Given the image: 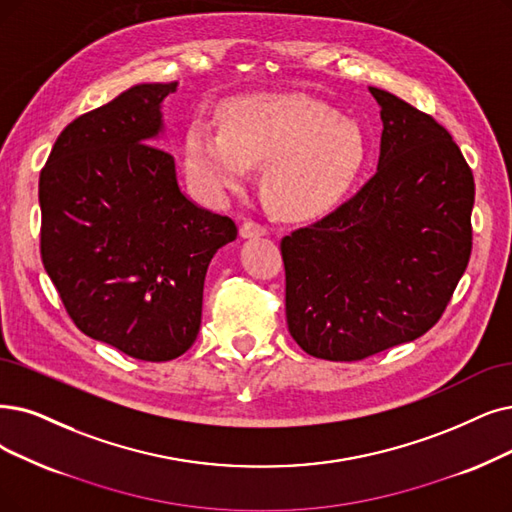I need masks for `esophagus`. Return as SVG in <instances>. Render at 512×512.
Wrapping results in <instances>:
<instances>
[{"label": "esophagus", "instance_id": "34e87169", "mask_svg": "<svg viewBox=\"0 0 512 512\" xmlns=\"http://www.w3.org/2000/svg\"><path fill=\"white\" fill-rule=\"evenodd\" d=\"M239 235L241 237H262V235H267V227H264V224H260V222H256V220H245L241 224Z\"/></svg>", "mask_w": 512, "mask_h": 512}]
</instances>
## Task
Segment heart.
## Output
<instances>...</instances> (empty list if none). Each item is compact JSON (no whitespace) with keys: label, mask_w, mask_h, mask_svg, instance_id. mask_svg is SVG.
Wrapping results in <instances>:
<instances>
[{"label":"heart","mask_w":512,"mask_h":512,"mask_svg":"<svg viewBox=\"0 0 512 512\" xmlns=\"http://www.w3.org/2000/svg\"><path fill=\"white\" fill-rule=\"evenodd\" d=\"M185 157L189 176L210 195L237 191L248 166H267L269 206L288 218H313L351 189L365 138L355 121L311 98H237L220 109V132L191 126Z\"/></svg>","instance_id":"b5f03b06"}]
</instances>
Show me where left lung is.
Segmentation results:
<instances>
[{"mask_svg":"<svg viewBox=\"0 0 512 512\" xmlns=\"http://www.w3.org/2000/svg\"><path fill=\"white\" fill-rule=\"evenodd\" d=\"M380 105L376 174L279 243L285 317L304 353L359 361L441 319L473 250V170L441 124L399 96Z\"/></svg>","mask_w":512,"mask_h":512,"instance_id":"1","label":"left lung"}]
</instances>
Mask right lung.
Wrapping results in <instances>:
<instances>
[{
	"label": "right lung",
	"mask_w": 512,
	"mask_h": 512,
	"mask_svg": "<svg viewBox=\"0 0 512 512\" xmlns=\"http://www.w3.org/2000/svg\"><path fill=\"white\" fill-rule=\"evenodd\" d=\"M174 90L140 84L79 115L39 174V252L69 317L140 361L191 349L208 264L237 237L182 195L174 157L153 145Z\"/></svg>",
	"instance_id": "right-lung-1"
}]
</instances>
